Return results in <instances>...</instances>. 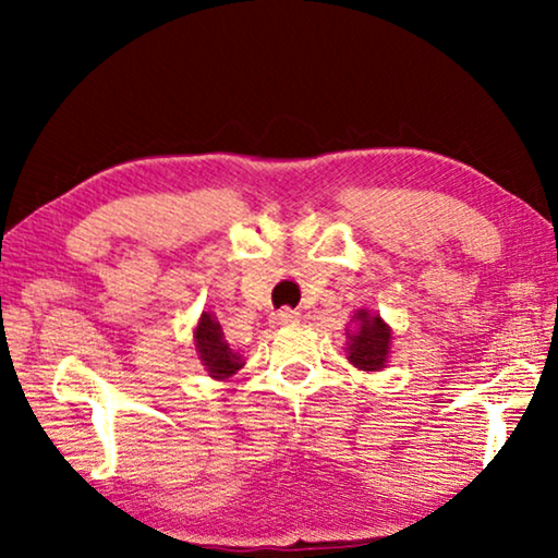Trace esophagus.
Returning a JSON list of instances; mask_svg holds the SVG:
<instances>
[{
	"label": "esophagus",
	"instance_id": "esophagus-1",
	"mask_svg": "<svg viewBox=\"0 0 558 558\" xmlns=\"http://www.w3.org/2000/svg\"><path fill=\"white\" fill-rule=\"evenodd\" d=\"M296 317H300V312H294V310H279L277 315L271 317V325H274V327L292 325V323H296Z\"/></svg>",
	"mask_w": 558,
	"mask_h": 558
}]
</instances>
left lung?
<instances>
[{
	"mask_svg": "<svg viewBox=\"0 0 558 558\" xmlns=\"http://www.w3.org/2000/svg\"><path fill=\"white\" fill-rule=\"evenodd\" d=\"M393 330L378 312L355 310L345 327L348 361L361 371H384L391 355Z\"/></svg>",
	"mask_w": 558,
	"mask_h": 558,
	"instance_id": "1",
	"label": "left lung"
}]
</instances>
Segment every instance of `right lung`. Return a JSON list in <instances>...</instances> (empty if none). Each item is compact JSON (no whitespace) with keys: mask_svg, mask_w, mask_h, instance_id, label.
<instances>
[{"mask_svg":"<svg viewBox=\"0 0 558 558\" xmlns=\"http://www.w3.org/2000/svg\"><path fill=\"white\" fill-rule=\"evenodd\" d=\"M193 340L195 353L201 357L203 368L208 371V376L213 380H228L246 365V361H243L239 353H233V350L228 348L223 327H220L218 317L210 315V312H203L201 319H197Z\"/></svg>","mask_w":558,"mask_h":558,"instance_id":"add662e5","label":"right lung"}]
</instances>
